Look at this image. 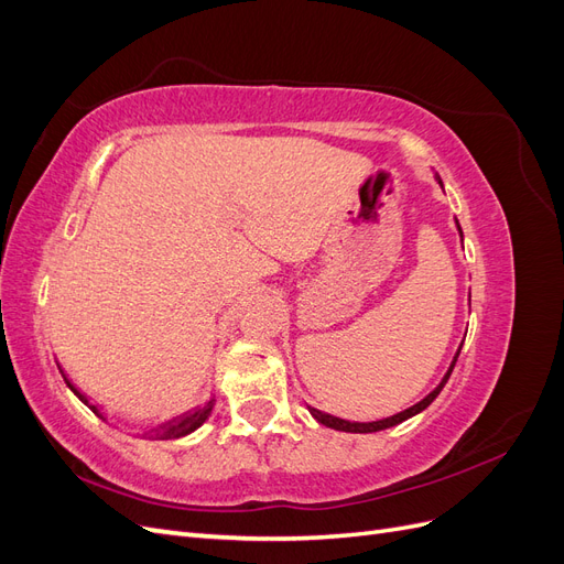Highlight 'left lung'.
I'll use <instances>...</instances> for the list:
<instances>
[{"instance_id":"8db88e82","label":"left lung","mask_w":564,"mask_h":564,"mask_svg":"<svg viewBox=\"0 0 564 564\" xmlns=\"http://www.w3.org/2000/svg\"><path fill=\"white\" fill-rule=\"evenodd\" d=\"M435 178H437V183L442 185L440 176H435ZM456 226H458V220H456ZM458 232H460V228H458ZM460 237H464V235H460ZM460 346H464V344H460ZM458 352H460V350H456L454 360H452V365H449V369H447L445 377H442V381L437 383V388H435L433 392H429V395H425L421 402H416L414 406L404 409V412H400V414H395V416H388V419H381V421H371V423H350V421H346V419H338V416H332V414H324V412H319V409H313V406H308V409H311V414H313L322 425H329V429H334V431H346V433H377V431L392 429V425H398V423H402V421H406V419H412L414 414L423 412V409L429 406V404L440 395V390L445 388V383H447V381H449V377H452V369H454V365H456V357H458Z\"/></svg>"}]
</instances>
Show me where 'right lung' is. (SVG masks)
<instances>
[{
	"instance_id": "add662e5",
	"label": "right lung",
	"mask_w": 564,
	"mask_h": 564,
	"mask_svg": "<svg viewBox=\"0 0 564 564\" xmlns=\"http://www.w3.org/2000/svg\"><path fill=\"white\" fill-rule=\"evenodd\" d=\"M65 383H67V379H65ZM70 386V390L75 392V395L84 402V404H89V400L82 395V392L73 386V383H67ZM214 398L209 400V402H204L202 406H197V409H193V412H187V414H181V416H176V419H172V421H166V423H162L160 429H155V435H152V440H176V437H183V435H191L193 431H197L199 425L209 419V414H212V409H214ZM94 412L98 414V409L94 406V404H89Z\"/></svg>"
}]
</instances>
